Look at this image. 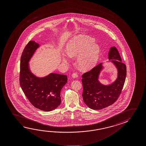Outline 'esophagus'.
Listing matches in <instances>:
<instances>
[{
    "label": "esophagus",
    "mask_w": 146,
    "mask_h": 146,
    "mask_svg": "<svg viewBox=\"0 0 146 146\" xmlns=\"http://www.w3.org/2000/svg\"><path fill=\"white\" fill-rule=\"evenodd\" d=\"M72 77L74 78H76L78 77V75L76 73H74L73 74H72Z\"/></svg>",
    "instance_id": "1"
}]
</instances>
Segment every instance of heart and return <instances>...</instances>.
Masks as SVG:
<instances>
[{"mask_svg":"<svg viewBox=\"0 0 146 146\" xmlns=\"http://www.w3.org/2000/svg\"><path fill=\"white\" fill-rule=\"evenodd\" d=\"M95 40L89 36H74L68 42L66 52L70 57L77 56V62L81 70L91 69L96 65L100 52V47L95 43ZM62 62H69V57L62 56Z\"/></svg>","mask_w":146,"mask_h":146,"instance_id":"1","label":"heart"}]
</instances>
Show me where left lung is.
Masks as SVG:
<instances>
[{"label": "left lung", "mask_w": 146, "mask_h": 146, "mask_svg": "<svg viewBox=\"0 0 146 146\" xmlns=\"http://www.w3.org/2000/svg\"><path fill=\"white\" fill-rule=\"evenodd\" d=\"M108 62H112L117 70V77L111 84L105 85L99 81L101 72L104 69L103 62L82 76V98L88 108L99 110L115 103L121 93L126 76V66L117 48L111 47L108 52Z\"/></svg>", "instance_id": "8db88e82"}]
</instances>
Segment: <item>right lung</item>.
I'll return each instance as SVG.
<instances>
[{"instance_id": "obj_1", "label": "right lung", "mask_w": 146, "mask_h": 146, "mask_svg": "<svg viewBox=\"0 0 146 146\" xmlns=\"http://www.w3.org/2000/svg\"><path fill=\"white\" fill-rule=\"evenodd\" d=\"M40 45L29 41L22 54L20 61V85L31 104L36 108L50 111L61 103L60 91L67 84V75L51 73L45 76L38 77L31 72L30 60Z\"/></svg>"}]
</instances>
